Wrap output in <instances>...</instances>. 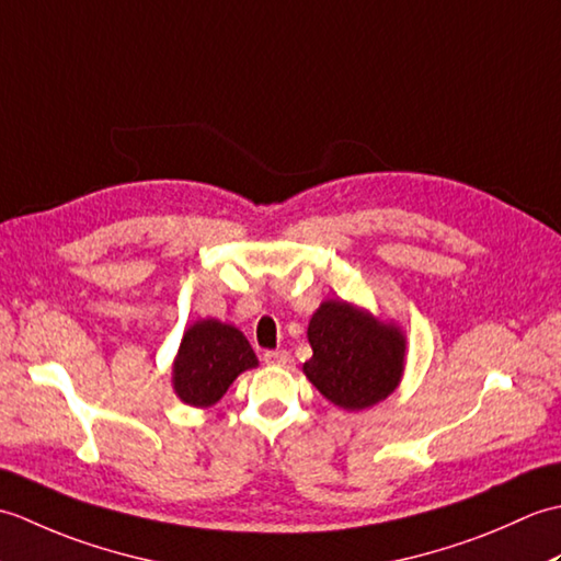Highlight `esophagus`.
Masks as SVG:
<instances>
[{
    "label": "esophagus",
    "mask_w": 561,
    "mask_h": 561,
    "mask_svg": "<svg viewBox=\"0 0 561 561\" xmlns=\"http://www.w3.org/2000/svg\"><path fill=\"white\" fill-rule=\"evenodd\" d=\"M262 359H265V364H270V366H284L289 362V352L287 350H270L262 354Z\"/></svg>",
    "instance_id": "1"
}]
</instances>
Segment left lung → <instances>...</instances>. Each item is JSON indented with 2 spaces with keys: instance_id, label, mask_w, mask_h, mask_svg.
<instances>
[{
  "instance_id": "left-lung-1",
  "label": "left lung",
  "mask_w": 561,
  "mask_h": 561,
  "mask_svg": "<svg viewBox=\"0 0 561 561\" xmlns=\"http://www.w3.org/2000/svg\"><path fill=\"white\" fill-rule=\"evenodd\" d=\"M313 356L304 374L320 396L342 410H366L400 386L404 371L402 330L347 301H323L308 323Z\"/></svg>"
}]
</instances>
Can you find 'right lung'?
<instances>
[{"label": "right lung", "instance_id": "1", "mask_svg": "<svg viewBox=\"0 0 561 561\" xmlns=\"http://www.w3.org/2000/svg\"><path fill=\"white\" fill-rule=\"evenodd\" d=\"M257 366L245 335L233 325L207 318L185 330L173 362V390L185 404L211 408L233 380Z\"/></svg>", "mask_w": 561, "mask_h": 561}]
</instances>
